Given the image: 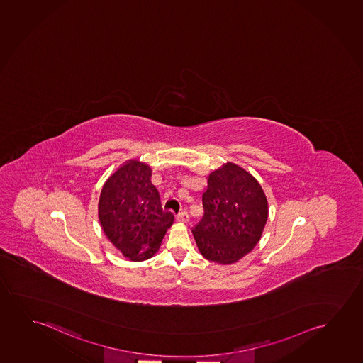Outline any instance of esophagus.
I'll list each match as a JSON object with an SVG mask.
<instances>
[{"mask_svg": "<svg viewBox=\"0 0 363 363\" xmlns=\"http://www.w3.org/2000/svg\"><path fill=\"white\" fill-rule=\"evenodd\" d=\"M176 220L181 222V223H186V222L189 221V215H187V212H186V211L179 212V215L176 216Z\"/></svg>", "mask_w": 363, "mask_h": 363, "instance_id": "1", "label": "esophagus"}]
</instances>
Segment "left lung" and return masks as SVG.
I'll use <instances>...</instances> for the list:
<instances>
[{"label": "left lung", "instance_id": "8db88e82", "mask_svg": "<svg viewBox=\"0 0 363 363\" xmlns=\"http://www.w3.org/2000/svg\"><path fill=\"white\" fill-rule=\"evenodd\" d=\"M202 203L205 213L192 233L206 259L232 264L252 251L268 217L267 197L252 174L223 163L208 174Z\"/></svg>", "mask_w": 363, "mask_h": 363}]
</instances>
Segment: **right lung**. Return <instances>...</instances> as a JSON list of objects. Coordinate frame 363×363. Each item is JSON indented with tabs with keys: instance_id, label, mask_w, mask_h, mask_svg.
<instances>
[{
	"instance_id": "obj_1",
	"label": "right lung",
	"mask_w": 363,
	"mask_h": 363,
	"mask_svg": "<svg viewBox=\"0 0 363 363\" xmlns=\"http://www.w3.org/2000/svg\"><path fill=\"white\" fill-rule=\"evenodd\" d=\"M151 177L147 163L128 160L106 179L99 199L102 231L133 262L153 257L174 223V215L162 210Z\"/></svg>"
}]
</instances>
